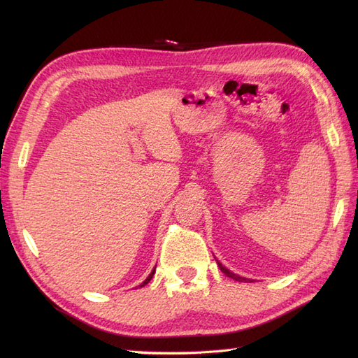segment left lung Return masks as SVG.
<instances>
[{"label":"left lung","mask_w":358,"mask_h":358,"mask_svg":"<svg viewBox=\"0 0 358 358\" xmlns=\"http://www.w3.org/2000/svg\"><path fill=\"white\" fill-rule=\"evenodd\" d=\"M218 266H220V269H222V272L224 273V275H227V277H231V278L237 280V281H246V283H248V281H250V280H248V278H245V277H240V275H237V273L231 272L229 269H226L222 263H218Z\"/></svg>","instance_id":"8db88e82"}]
</instances>
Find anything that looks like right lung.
Returning a JSON list of instances; mask_svg holds the SVG:
<instances>
[{"mask_svg":"<svg viewBox=\"0 0 358 358\" xmlns=\"http://www.w3.org/2000/svg\"><path fill=\"white\" fill-rule=\"evenodd\" d=\"M154 273H155V269H154V271H152V272L149 273V277H148L146 280H144V281H143V283L140 285V287H141V286H144V285H148V283H149V281L152 280V277H154Z\"/></svg>","mask_w":358,"mask_h":358,"instance_id":"obj_1","label":"right lung"}]
</instances>
